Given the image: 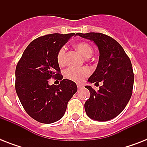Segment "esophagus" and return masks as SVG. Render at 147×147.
<instances>
[{
  "label": "esophagus",
  "mask_w": 147,
  "mask_h": 147,
  "mask_svg": "<svg viewBox=\"0 0 147 147\" xmlns=\"http://www.w3.org/2000/svg\"><path fill=\"white\" fill-rule=\"evenodd\" d=\"M77 87H78V89H80V88H82L83 86L82 85H80V84H77Z\"/></svg>",
  "instance_id": "obj_1"
}]
</instances>
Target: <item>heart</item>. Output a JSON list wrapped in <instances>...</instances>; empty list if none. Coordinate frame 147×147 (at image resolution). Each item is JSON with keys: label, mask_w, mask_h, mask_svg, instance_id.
I'll return each instance as SVG.
<instances>
[{"label": "heart", "mask_w": 147, "mask_h": 147, "mask_svg": "<svg viewBox=\"0 0 147 147\" xmlns=\"http://www.w3.org/2000/svg\"><path fill=\"white\" fill-rule=\"evenodd\" d=\"M75 48L85 57H89L92 54V47L89 43L85 42H79L75 45ZM65 49L62 47L58 51L56 59L59 65H63L65 62ZM90 74V69L87 67L83 68H68L64 71V76L69 80L80 82Z\"/></svg>", "instance_id": "obj_1"}]
</instances>
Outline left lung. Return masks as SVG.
I'll return each instance as SVG.
<instances>
[{
    "instance_id": "8db88e82",
    "label": "left lung",
    "mask_w": 147,
    "mask_h": 147,
    "mask_svg": "<svg viewBox=\"0 0 147 147\" xmlns=\"http://www.w3.org/2000/svg\"><path fill=\"white\" fill-rule=\"evenodd\" d=\"M81 37L93 41L99 50V61L88 82H102L95 91L90 85L89 99L85 110L90 118L107 121L123 111L132 95L134 76L130 59L123 47L113 38L100 33H76Z\"/></svg>"
}]
</instances>
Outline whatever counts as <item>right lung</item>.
<instances>
[{"label":"right lung","mask_w":147,"mask_h":147,"mask_svg":"<svg viewBox=\"0 0 147 147\" xmlns=\"http://www.w3.org/2000/svg\"><path fill=\"white\" fill-rule=\"evenodd\" d=\"M75 33H53L36 39L24 50L16 67L15 88L24 110L38 122L52 123L62 118L77 85L62 79L56 59L58 51ZM62 80L59 86L49 79Z\"/></svg>","instance_id":"right-lung-1"}]
</instances>
